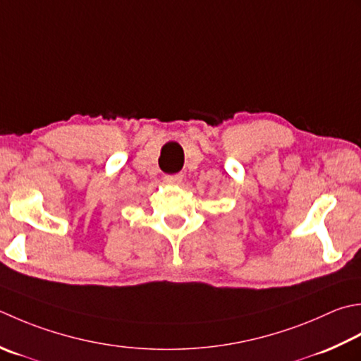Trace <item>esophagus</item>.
Masks as SVG:
<instances>
[{
	"label": "esophagus",
	"mask_w": 361,
	"mask_h": 361,
	"mask_svg": "<svg viewBox=\"0 0 361 361\" xmlns=\"http://www.w3.org/2000/svg\"><path fill=\"white\" fill-rule=\"evenodd\" d=\"M185 178V175L183 173H175V175H166L164 176V183L167 185H180V183Z\"/></svg>",
	"instance_id": "1"
}]
</instances>
